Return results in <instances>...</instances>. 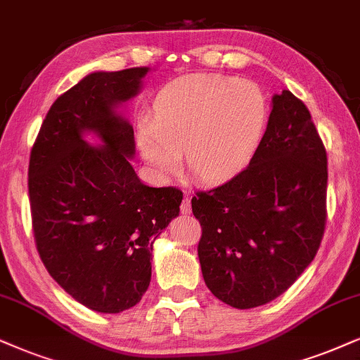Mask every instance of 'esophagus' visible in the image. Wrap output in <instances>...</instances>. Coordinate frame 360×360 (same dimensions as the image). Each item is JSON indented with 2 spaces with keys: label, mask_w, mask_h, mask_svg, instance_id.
Here are the masks:
<instances>
[{
  "label": "esophagus",
  "mask_w": 360,
  "mask_h": 360,
  "mask_svg": "<svg viewBox=\"0 0 360 360\" xmlns=\"http://www.w3.org/2000/svg\"><path fill=\"white\" fill-rule=\"evenodd\" d=\"M181 212L183 214L191 212V198H188V195H184L183 202H181Z\"/></svg>",
  "instance_id": "1"
}]
</instances>
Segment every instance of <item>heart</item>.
Segmentation results:
<instances>
[{
  "label": "heart",
  "instance_id": "obj_1",
  "mask_svg": "<svg viewBox=\"0 0 360 360\" xmlns=\"http://www.w3.org/2000/svg\"><path fill=\"white\" fill-rule=\"evenodd\" d=\"M269 104L251 81L194 75L165 88L153 117L138 124V146L158 174L179 166L202 183L229 179L251 161L266 131Z\"/></svg>",
  "mask_w": 360,
  "mask_h": 360
}]
</instances>
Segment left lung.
Here are the masks:
<instances>
[{"instance_id":"obj_1","label":"left lung","mask_w":360,"mask_h":360,"mask_svg":"<svg viewBox=\"0 0 360 360\" xmlns=\"http://www.w3.org/2000/svg\"><path fill=\"white\" fill-rule=\"evenodd\" d=\"M327 154L311 112L288 89L272 98L249 166L193 198L209 290L252 309L285 292L316 257L326 229Z\"/></svg>"}]
</instances>
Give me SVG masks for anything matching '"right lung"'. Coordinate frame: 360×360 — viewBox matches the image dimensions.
Segmentation results:
<instances>
[{
	"label": "right lung",
	"mask_w": 360,
	"mask_h": 360,
	"mask_svg": "<svg viewBox=\"0 0 360 360\" xmlns=\"http://www.w3.org/2000/svg\"><path fill=\"white\" fill-rule=\"evenodd\" d=\"M149 68L91 72L49 108L30 156L33 233L49 276L83 306L117 314L151 282L153 244L179 216L183 193L149 188L131 166L133 126L117 108ZM94 132L101 147L82 136Z\"/></svg>",
	"instance_id": "1"
}]
</instances>
